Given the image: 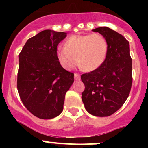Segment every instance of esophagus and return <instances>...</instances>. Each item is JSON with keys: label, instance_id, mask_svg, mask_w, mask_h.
Segmentation results:
<instances>
[{"label": "esophagus", "instance_id": "esophagus-1", "mask_svg": "<svg viewBox=\"0 0 148 148\" xmlns=\"http://www.w3.org/2000/svg\"><path fill=\"white\" fill-rule=\"evenodd\" d=\"M80 78H81V76H80L79 74H77V73H75V74H74V79L80 80Z\"/></svg>", "mask_w": 148, "mask_h": 148}]
</instances>
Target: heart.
Returning <instances> with one entry per match:
<instances>
[{
    "label": "heart",
    "mask_w": 148,
    "mask_h": 148,
    "mask_svg": "<svg viewBox=\"0 0 148 148\" xmlns=\"http://www.w3.org/2000/svg\"><path fill=\"white\" fill-rule=\"evenodd\" d=\"M107 43L99 34L74 35L57 48V56L64 68L70 70L79 63L87 71L97 69L107 56ZM79 60H78V59Z\"/></svg>",
    "instance_id": "1"
}]
</instances>
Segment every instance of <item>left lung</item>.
Returning <instances> with one entry per match:
<instances>
[{
    "instance_id": "obj_1",
    "label": "left lung",
    "mask_w": 148,
    "mask_h": 148,
    "mask_svg": "<svg viewBox=\"0 0 148 148\" xmlns=\"http://www.w3.org/2000/svg\"><path fill=\"white\" fill-rule=\"evenodd\" d=\"M102 34L107 43L102 64L81 76L85 89L82 99L89 114L107 117L114 114L127 99L132 86V59L129 42L108 27L93 30Z\"/></svg>"
}]
</instances>
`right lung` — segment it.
<instances>
[{
  "label": "right lung",
  "instance_id": "obj_1",
  "mask_svg": "<svg viewBox=\"0 0 148 148\" xmlns=\"http://www.w3.org/2000/svg\"><path fill=\"white\" fill-rule=\"evenodd\" d=\"M66 34L41 31L26 41L19 54V96L28 111L40 119L54 118L62 112L65 95L74 82V74L61 66L56 52Z\"/></svg>",
  "mask_w": 148,
  "mask_h": 148
}]
</instances>
